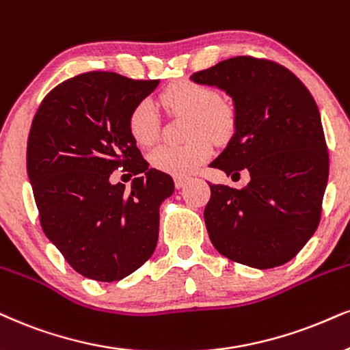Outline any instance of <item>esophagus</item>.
<instances>
[{
    "label": "esophagus",
    "instance_id": "esophagus-1",
    "mask_svg": "<svg viewBox=\"0 0 350 350\" xmlns=\"http://www.w3.org/2000/svg\"><path fill=\"white\" fill-rule=\"evenodd\" d=\"M188 182H189V176H175V187L178 189L183 188Z\"/></svg>",
    "mask_w": 350,
    "mask_h": 350
}]
</instances>
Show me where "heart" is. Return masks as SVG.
<instances>
[{
	"label": "heart",
	"instance_id": "heart-1",
	"mask_svg": "<svg viewBox=\"0 0 350 350\" xmlns=\"http://www.w3.org/2000/svg\"><path fill=\"white\" fill-rule=\"evenodd\" d=\"M168 111L187 116V136L191 139L180 146H159L149 154L150 165L170 175H188L211 155V141L221 142L235 126L234 109L217 97L209 85L195 81H180L161 94ZM129 135L139 146H150L157 139L159 120L149 98L133 107L128 118Z\"/></svg>",
	"mask_w": 350,
	"mask_h": 350
}]
</instances>
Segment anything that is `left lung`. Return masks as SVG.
<instances>
[{"mask_svg": "<svg viewBox=\"0 0 350 350\" xmlns=\"http://www.w3.org/2000/svg\"><path fill=\"white\" fill-rule=\"evenodd\" d=\"M191 81L226 90L234 100L235 133L211 167L232 178L250 172L240 189L209 183L211 241L240 265H286L321 217L329 155L317 102L294 72L253 56L224 59Z\"/></svg>", "mask_w": 350, "mask_h": 350, "instance_id": "8db88e82", "label": "left lung"}]
</instances>
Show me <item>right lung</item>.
Returning a JSON list of instances; mask_svg holds the SVG:
<instances>
[{"instance_id": "add662e5", "label": "right lung", "mask_w": 350, "mask_h": 350, "mask_svg": "<svg viewBox=\"0 0 350 350\" xmlns=\"http://www.w3.org/2000/svg\"><path fill=\"white\" fill-rule=\"evenodd\" d=\"M159 79L90 71L51 89L32 120L27 175L46 239L84 278L113 282L152 256L159 208L174 193L168 174L149 168L129 135L133 107ZM116 167L132 189L111 185Z\"/></svg>"}]
</instances>
